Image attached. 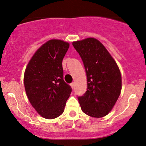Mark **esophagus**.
<instances>
[{
	"instance_id": "34e87169",
	"label": "esophagus",
	"mask_w": 146,
	"mask_h": 146,
	"mask_svg": "<svg viewBox=\"0 0 146 146\" xmlns=\"http://www.w3.org/2000/svg\"><path fill=\"white\" fill-rule=\"evenodd\" d=\"M71 86L72 88H74V86H75V83H74V82H72V83L71 84Z\"/></svg>"
}]
</instances>
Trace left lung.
<instances>
[{"mask_svg": "<svg viewBox=\"0 0 146 146\" xmlns=\"http://www.w3.org/2000/svg\"><path fill=\"white\" fill-rule=\"evenodd\" d=\"M83 60L87 75V91L78 100L82 111L102 117L111 111L122 90V77L116 62L95 38L73 42Z\"/></svg>", "mask_w": 146, "mask_h": 146, "instance_id": "1", "label": "left lung"}]
</instances>
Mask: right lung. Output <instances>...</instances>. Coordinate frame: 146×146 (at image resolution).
I'll return each mask as SVG.
<instances>
[{"label": "right lung", "instance_id": "add662e5", "mask_svg": "<svg viewBox=\"0 0 146 146\" xmlns=\"http://www.w3.org/2000/svg\"><path fill=\"white\" fill-rule=\"evenodd\" d=\"M69 43L51 39L33 54L24 75L26 95L41 116L54 119L64 112L72 89L63 80L62 59Z\"/></svg>", "mask_w": 146, "mask_h": 146}]
</instances>
